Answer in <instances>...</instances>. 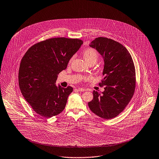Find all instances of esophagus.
<instances>
[{
    "mask_svg": "<svg viewBox=\"0 0 159 159\" xmlns=\"http://www.w3.org/2000/svg\"><path fill=\"white\" fill-rule=\"evenodd\" d=\"M77 90L79 92H85L86 89H82V88H79V89H77Z\"/></svg>",
    "mask_w": 159,
    "mask_h": 159,
    "instance_id": "34e87169",
    "label": "esophagus"
}]
</instances>
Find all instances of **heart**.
Returning <instances> with one entry per match:
<instances>
[{
    "label": "heart",
    "mask_w": 159,
    "mask_h": 159,
    "mask_svg": "<svg viewBox=\"0 0 159 159\" xmlns=\"http://www.w3.org/2000/svg\"><path fill=\"white\" fill-rule=\"evenodd\" d=\"M82 56L87 63L90 61L96 62L98 58V53L93 48H87L82 52Z\"/></svg>",
    "instance_id": "obj_1"
}]
</instances>
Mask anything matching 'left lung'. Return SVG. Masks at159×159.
Returning <instances> with one entry per match:
<instances>
[{
  "label": "left lung",
  "instance_id": "1",
  "mask_svg": "<svg viewBox=\"0 0 159 159\" xmlns=\"http://www.w3.org/2000/svg\"><path fill=\"white\" fill-rule=\"evenodd\" d=\"M89 46L102 56L104 66L100 86L104 91L93 90V99L88 104L96 116L110 119L124 111L134 92L135 68L127 48L121 43L106 37H98Z\"/></svg>",
  "mask_w": 159,
  "mask_h": 159
}]
</instances>
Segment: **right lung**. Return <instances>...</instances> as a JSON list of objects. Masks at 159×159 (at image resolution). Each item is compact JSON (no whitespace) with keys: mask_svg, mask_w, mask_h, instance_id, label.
Here are the masks:
<instances>
[{"mask_svg":"<svg viewBox=\"0 0 159 159\" xmlns=\"http://www.w3.org/2000/svg\"><path fill=\"white\" fill-rule=\"evenodd\" d=\"M82 43L77 39L52 38L32 45L23 57L18 73L20 89L39 115L50 118L63 111L73 89L57 86L56 81Z\"/></svg>","mask_w":159,"mask_h":159,"instance_id":"add662e5","label":"right lung"}]
</instances>
